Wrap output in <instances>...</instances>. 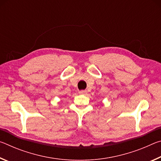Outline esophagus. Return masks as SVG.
<instances>
[{"mask_svg": "<svg viewBox=\"0 0 161 161\" xmlns=\"http://www.w3.org/2000/svg\"><path fill=\"white\" fill-rule=\"evenodd\" d=\"M86 93V90L79 91V94H85Z\"/></svg>", "mask_w": 161, "mask_h": 161, "instance_id": "1", "label": "esophagus"}]
</instances>
